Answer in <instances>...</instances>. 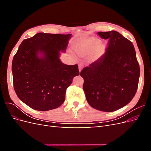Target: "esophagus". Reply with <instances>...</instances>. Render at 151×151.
I'll use <instances>...</instances> for the list:
<instances>
[{
	"label": "esophagus",
	"mask_w": 151,
	"mask_h": 151,
	"mask_svg": "<svg viewBox=\"0 0 151 151\" xmlns=\"http://www.w3.org/2000/svg\"><path fill=\"white\" fill-rule=\"evenodd\" d=\"M83 68V65L82 64H79V72H81L82 70V69Z\"/></svg>",
	"instance_id": "obj_1"
}]
</instances>
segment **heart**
<instances>
[{"instance_id":"b5f03b06","label":"heart","mask_w":151,"mask_h":151,"mask_svg":"<svg viewBox=\"0 0 151 151\" xmlns=\"http://www.w3.org/2000/svg\"><path fill=\"white\" fill-rule=\"evenodd\" d=\"M100 41L96 38H91L88 39L85 42L81 45L79 47L76 49L77 52L79 55H84L88 53H90L93 52V50L96 48V51L99 52L102 51L104 48V46L103 45H99Z\"/></svg>"}]
</instances>
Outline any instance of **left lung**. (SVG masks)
Segmentation results:
<instances>
[{
    "label": "left lung",
    "instance_id": "left-lung-1",
    "mask_svg": "<svg viewBox=\"0 0 151 151\" xmlns=\"http://www.w3.org/2000/svg\"><path fill=\"white\" fill-rule=\"evenodd\" d=\"M108 40L106 52L81 72L90 106L111 112L126 106L138 88L140 67L134 45L116 31L98 32Z\"/></svg>",
    "mask_w": 151,
    "mask_h": 151
}]
</instances>
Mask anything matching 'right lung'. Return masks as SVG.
<instances>
[{"instance_id": "1", "label": "right lung", "mask_w": 151, "mask_h": 151, "mask_svg": "<svg viewBox=\"0 0 151 151\" xmlns=\"http://www.w3.org/2000/svg\"><path fill=\"white\" fill-rule=\"evenodd\" d=\"M71 35L37 33L22 41L14 56V89L32 109L48 111L60 106L74 77L79 75L78 65L64 64L59 58Z\"/></svg>"}]
</instances>
